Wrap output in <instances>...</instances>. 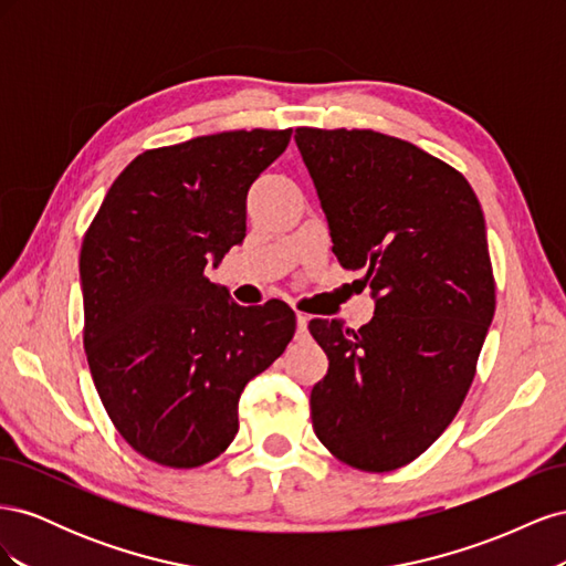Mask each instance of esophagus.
I'll use <instances>...</instances> for the list:
<instances>
[{
    "instance_id": "obj_1",
    "label": "esophagus",
    "mask_w": 566,
    "mask_h": 566,
    "mask_svg": "<svg viewBox=\"0 0 566 566\" xmlns=\"http://www.w3.org/2000/svg\"><path fill=\"white\" fill-rule=\"evenodd\" d=\"M306 323H310V316L297 312V337H306V333H310L306 331Z\"/></svg>"
}]
</instances>
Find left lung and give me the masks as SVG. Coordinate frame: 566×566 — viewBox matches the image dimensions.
I'll return each mask as SVG.
<instances>
[{
	"label": "left lung",
	"mask_w": 566,
	"mask_h": 566,
	"mask_svg": "<svg viewBox=\"0 0 566 566\" xmlns=\"http://www.w3.org/2000/svg\"><path fill=\"white\" fill-rule=\"evenodd\" d=\"M333 252L364 269L373 318H314L328 356L312 389L321 443L366 472L397 470L447 430L495 312L486 224L472 186L422 148L373 129H295Z\"/></svg>",
	"instance_id": "obj_1"
}]
</instances>
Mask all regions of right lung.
<instances>
[{
  "label": "right lung",
  "mask_w": 566,
  "mask_h": 566,
  "mask_svg": "<svg viewBox=\"0 0 566 566\" xmlns=\"http://www.w3.org/2000/svg\"><path fill=\"white\" fill-rule=\"evenodd\" d=\"M290 134L221 132L142 153L82 241L96 391L129 447L160 465L198 468L224 451L245 385L295 335L285 302L241 306L205 276L243 243L250 186Z\"/></svg>",
  "instance_id": "right-lung-1"
}]
</instances>
